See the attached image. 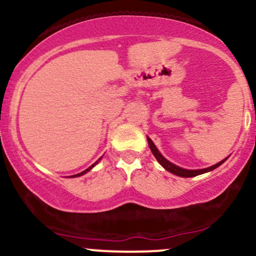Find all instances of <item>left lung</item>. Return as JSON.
<instances>
[{"label": "left lung", "instance_id": "left-lung-1", "mask_svg": "<svg viewBox=\"0 0 256 256\" xmlns=\"http://www.w3.org/2000/svg\"><path fill=\"white\" fill-rule=\"evenodd\" d=\"M148 144H149V148H150L152 153H153V156H156V160L160 163V166H163L164 169H166L168 172H170V173L176 174V176H183V178H190V176H199V174H203V173H206V172H210V170H213V169L218 168L220 164H222L225 162V159H224V160L219 162V163H216L215 166H209V168H206V169H198V170H188V169H183V168H180V166H174L173 163H170L169 160H166V159L164 158V156H162L160 153H159V150L156 149V146H154V143L152 142L150 138H148Z\"/></svg>", "mask_w": 256, "mask_h": 256}]
</instances>
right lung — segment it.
<instances>
[{
    "instance_id": "right-lung-1",
    "label": "right lung",
    "mask_w": 256,
    "mask_h": 256,
    "mask_svg": "<svg viewBox=\"0 0 256 256\" xmlns=\"http://www.w3.org/2000/svg\"><path fill=\"white\" fill-rule=\"evenodd\" d=\"M97 163H98V160H97V162H96V163H94V164H92V166H90V168H88V169H86V170H83V172H82V173H80V174H76V176H82V174L87 173V172H88V170H90V169H92V168H93V166H96V164H97Z\"/></svg>"
}]
</instances>
